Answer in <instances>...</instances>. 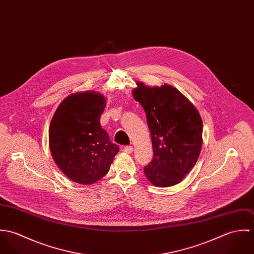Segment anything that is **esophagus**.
<instances>
[{"mask_svg": "<svg viewBox=\"0 0 254 254\" xmlns=\"http://www.w3.org/2000/svg\"><path fill=\"white\" fill-rule=\"evenodd\" d=\"M133 150H134V148H133L132 145H126V146H124V148H123V151L126 152V153H132Z\"/></svg>", "mask_w": 254, "mask_h": 254, "instance_id": "esophagus-1", "label": "esophagus"}]
</instances>
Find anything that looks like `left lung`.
Returning <instances> with one entry per match:
<instances>
[{
	"label": "left lung",
	"mask_w": 254,
	"mask_h": 254,
	"mask_svg": "<svg viewBox=\"0 0 254 254\" xmlns=\"http://www.w3.org/2000/svg\"><path fill=\"white\" fill-rule=\"evenodd\" d=\"M133 96L145 109L153 158L145 177L160 188L174 186L194 166L202 146V120L194 106L176 88L164 84L147 87L142 82Z\"/></svg>",
	"instance_id": "1"
}]
</instances>
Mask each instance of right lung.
Listing matches in <instances>:
<instances>
[{"instance_id": "obj_1", "label": "right lung", "mask_w": 254, "mask_h": 254, "mask_svg": "<svg viewBox=\"0 0 254 254\" xmlns=\"http://www.w3.org/2000/svg\"><path fill=\"white\" fill-rule=\"evenodd\" d=\"M106 108L103 95L90 91L66 97L56 110L49 145L59 168L73 182L94 184L109 172L119 150L101 126Z\"/></svg>"}]
</instances>
